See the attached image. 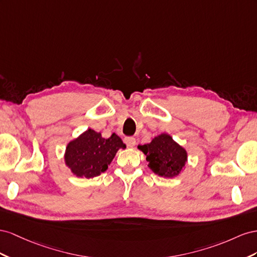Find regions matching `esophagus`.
<instances>
[{
	"mask_svg": "<svg viewBox=\"0 0 257 257\" xmlns=\"http://www.w3.org/2000/svg\"><path fill=\"white\" fill-rule=\"evenodd\" d=\"M124 143H126V145L128 146V148H134V146H136V144H137L136 139L133 138V137L124 138Z\"/></svg>",
	"mask_w": 257,
	"mask_h": 257,
	"instance_id": "1",
	"label": "esophagus"
}]
</instances>
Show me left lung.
<instances>
[{
	"instance_id": "8db88e82",
	"label": "left lung",
	"mask_w": 257,
	"mask_h": 257,
	"mask_svg": "<svg viewBox=\"0 0 257 257\" xmlns=\"http://www.w3.org/2000/svg\"><path fill=\"white\" fill-rule=\"evenodd\" d=\"M139 149L146 155L152 171L160 177L178 175L187 160L186 151L166 134L154 138L149 144L139 145Z\"/></svg>"
}]
</instances>
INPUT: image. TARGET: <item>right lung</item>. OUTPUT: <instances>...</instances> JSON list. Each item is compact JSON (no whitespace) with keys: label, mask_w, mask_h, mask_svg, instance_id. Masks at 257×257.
I'll return each mask as SVG.
<instances>
[{"label":"right lung","mask_w":257,"mask_h":257,"mask_svg":"<svg viewBox=\"0 0 257 257\" xmlns=\"http://www.w3.org/2000/svg\"><path fill=\"white\" fill-rule=\"evenodd\" d=\"M121 139L113 134L108 139L92 129L68 144L65 164L77 177L90 179L104 172L119 149H124Z\"/></svg>","instance_id":"1"}]
</instances>
